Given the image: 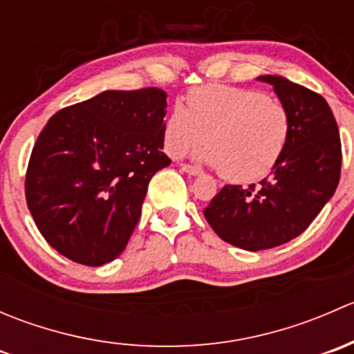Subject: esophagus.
Segmentation results:
<instances>
[{
  "label": "esophagus",
  "mask_w": 354,
  "mask_h": 354,
  "mask_svg": "<svg viewBox=\"0 0 354 354\" xmlns=\"http://www.w3.org/2000/svg\"><path fill=\"white\" fill-rule=\"evenodd\" d=\"M181 169H183L187 174H190V176H198V174L202 173V171H200L198 167L190 166V164H181Z\"/></svg>",
  "instance_id": "obj_1"
}]
</instances>
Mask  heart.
<instances>
[{
    "label": "heart",
    "mask_w": 354,
    "mask_h": 354,
    "mask_svg": "<svg viewBox=\"0 0 354 354\" xmlns=\"http://www.w3.org/2000/svg\"><path fill=\"white\" fill-rule=\"evenodd\" d=\"M291 130L289 109L266 92L207 85L192 92L188 109L176 104L171 111L164 127V149L180 157L207 144L200 157L226 180L252 181L279 162Z\"/></svg>",
    "instance_id": "b5f03b06"
}]
</instances>
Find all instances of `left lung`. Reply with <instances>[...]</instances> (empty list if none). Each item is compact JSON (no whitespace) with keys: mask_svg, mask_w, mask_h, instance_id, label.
I'll list each match as a JSON object with an SVG mask.
<instances>
[{"mask_svg":"<svg viewBox=\"0 0 354 354\" xmlns=\"http://www.w3.org/2000/svg\"><path fill=\"white\" fill-rule=\"evenodd\" d=\"M274 87L291 113L289 144L260 187L226 185L203 209L207 223L226 243L259 252L291 241L319 216L341 178V138L326 99L277 75Z\"/></svg>","mask_w":354,"mask_h":354,"instance_id":"left-lung-1","label":"left lung"}]
</instances>
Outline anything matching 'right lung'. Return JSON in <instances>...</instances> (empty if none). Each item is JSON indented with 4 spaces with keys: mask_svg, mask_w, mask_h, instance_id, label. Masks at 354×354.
I'll return each instance as SVG.
<instances>
[{
    "mask_svg": "<svg viewBox=\"0 0 354 354\" xmlns=\"http://www.w3.org/2000/svg\"><path fill=\"white\" fill-rule=\"evenodd\" d=\"M162 88L106 91L59 109L37 137L25 198L35 226L58 253L104 266L127 246L162 152Z\"/></svg>",
    "mask_w": 354,
    "mask_h": 354,
    "instance_id": "add662e5",
    "label": "right lung"
}]
</instances>
